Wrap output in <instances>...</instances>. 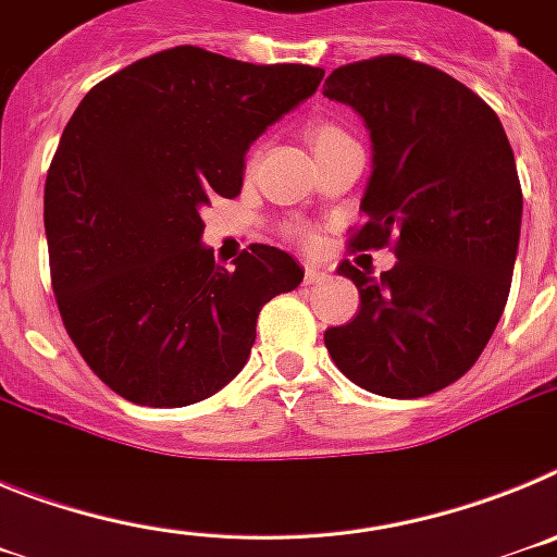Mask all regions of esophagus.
<instances>
[{
    "label": "esophagus",
    "mask_w": 557,
    "mask_h": 557,
    "mask_svg": "<svg viewBox=\"0 0 557 557\" xmlns=\"http://www.w3.org/2000/svg\"><path fill=\"white\" fill-rule=\"evenodd\" d=\"M326 278L329 275L323 273L321 268H312V264H307V270H304V284H309V287H314V284H323Z\"/></svg>",
    "instance_id": "esophagus-1"
}]
</instances>
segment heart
<instances>
[{"label": "heart", "mask_w": 557, "mask_h": 557, "mask_svg": "<svg viewBox=\"0 0 557 557\" xmlns=\"http://www.w3.org/2000/svg\"><path fill=\"white\" fill-rule=\"evenodd\" d=\"M337 136H346V133L339 131L334 122H312V125H309V141H312V147L326 145V141L337 139ZM301 239H304V243H312L314 236L312 234H301Z\"/></svg>", "instance_id": "obj_1"}]
</instances>
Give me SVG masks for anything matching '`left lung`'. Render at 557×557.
<instances>
[{
	"instance_id": "1",
	"label": "left lung",
	"mask_w": 557,
	"mask_h": 557,
	"mask_svg": "<svg viewBox=\"0 0 557 557\" xmlns=\"http://www.w3.org/2000/svg\"><path fill=\"white\" fill-rule=\"evenodd\" d=\"M323 95L366 120L373 170L354 250L393 245L398 262L337 268L359 312L323 334L334 366L387 398L444 391L480 359L508 304L521 184L494 108L451 75L401 55L346 63Z\"/></svg>"
}]
</instances>
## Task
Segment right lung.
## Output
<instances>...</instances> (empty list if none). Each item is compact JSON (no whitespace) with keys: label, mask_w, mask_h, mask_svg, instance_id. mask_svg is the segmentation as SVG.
<instances>
[{"label":"right lung","mask_w":557,"mask_h":557,"mask_svg":"<svg viewBox=\"0 0 557 557\" xmlns=\"http://www.w3.org/2000/svg\"><path fill=\"white\" fill-rule=\"evenodd\" d=\"M321 81L304 63L172 47L72 113L44 186L49 275L69 337L113 393L141 407L214 396L248 362L264 304L301 284L270 245L214 264L200 211L239 195L248 147Z\"/></svg>","instance_id":"1"}]
</instances>
